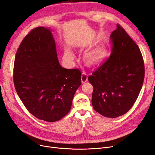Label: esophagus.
Segmentation results:
<instances>
[{
	"mask_svg": "<svg viewBox=\"0 0 155 155\" xmlns=\"http://www.w3.org/2000/svg\"><path fill=\"white\" fill-rule=\"evenodd\" d=\"M81 79H82V83L86 82L87 81V74H85V73H82Z\"/></svg>",
	"mask_w": 155,
	"mask_h": 155,
	"instance_id": "1",
	"label": "esophagus"
}]
</instances>
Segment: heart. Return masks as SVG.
I'll list each match as a JSON object with an SVG mask.
<instances>
[{"label": "heart", "mask_w": 155, "mask_h": 155, "mask_svg": "<svg viewBox=\"0 0 155 155\" xmlns=\"http://www.w3.org/2000/svg\"><path fill=\"white\" fill-rule=\"evenodd\" d=\"M74 59V55L70 50H66L64 55V60L66 62H71ZM86 60L90 64H94L98 62L100 60L99 55L96 53L89 54L87 57Z\"/></svg>", "instance_id": "heart-1"}]
</instances>
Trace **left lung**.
Here are the masks:
<instances>
[{"label":"left lung","mask_w":155,"mask_h":155,"mask_svg":"<svg viewBox=\"0 0 155 155\" xmlns=\"http://www.w3.org/2000/svg\"><path fill=\"white\" fill-rule=\"evenodd\" d=\"M110 57L89 76L94 109L106 117L127 113L138 98L144 79V63L134 40L117 24L110 35Z\"/></svg>","instance_id":"8db88e82"}]
</instances>
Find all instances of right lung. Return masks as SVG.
Wrapping results in <instances>:
<instances>
[{
	"mask_svg": "<svg viewBox=\"0 0 155 155\" xmlns=\"http://www.w3.org/2000/svg\"><path fill=\"white\" fill-rule=\"evenodd\" d=\"M81 71L61 66L50 28H34L15 55L13 81L19 98L34 116L55 122L70 112L81 85Z\"/></svg>",
	"mask_w": 155,
	"mask_h": 155,
	"instance_id": "1",
	"label": "right lung"
}]
</instances>
